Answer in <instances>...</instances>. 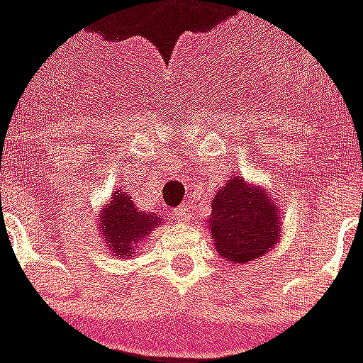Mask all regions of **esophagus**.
Listing matches in <instances>:
<instances>
[{
    "mask_svg": "<svg viewBox=\"0 0 363 363\" xmlns=\"http://www.w3.org/2000/svg\"><path fill=\"white\" fill-rule=\"evenodd\" d=\"M174 213H176L177 220H186V218H189V206H187V203H184V206H179V208H177Z\"/></svg>",
    "mask_w": 363,
    "mask_h": 363,
    "instance_id": "esophagus-1",
    "label": "esophagus"
}]
</instances>
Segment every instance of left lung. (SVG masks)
<instances>
[{
  "mask_svg": "<svg viewBox=\"0 0 363 363\" xmlns=\"http://www.w3.org/2000/svg\"><path fill=\"white\" fill-rule=\"evenodd\" d=\"M211 238L225 262L247 264L262 259L279 238V218L274 199L264 189L230 177L213 198L210 216Z\"/></svg>",
  "mask_w": 363,
  "mask_h": 363,
  "instance_id": "1",
  "label": "left lung"
}]
</instances>
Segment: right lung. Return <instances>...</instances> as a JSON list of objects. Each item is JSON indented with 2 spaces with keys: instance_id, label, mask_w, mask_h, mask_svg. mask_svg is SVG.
<instances>
[{
  "instance_id": "obj_1",
  "label": "right lung",
  "mask_w": 363,
  "mask_h": 363,
  "mask_svg": "<svg viewBox=\"0 0 363 363\" xmlns=\"http://www.w3.org/2000/svg\"><path fill=\"white\" fill-rule=\"evenodd\" d=\"M99 220V228L106 235L104 242L108 244L113 255L130 257L135 254V247L140 245L143 235H147L155 225H160L162 218L150 211H140L133 206V199L128 196V191L119 189L116 198H111L109 206L104 208Z\"/></svg>"
}]
</instances>
